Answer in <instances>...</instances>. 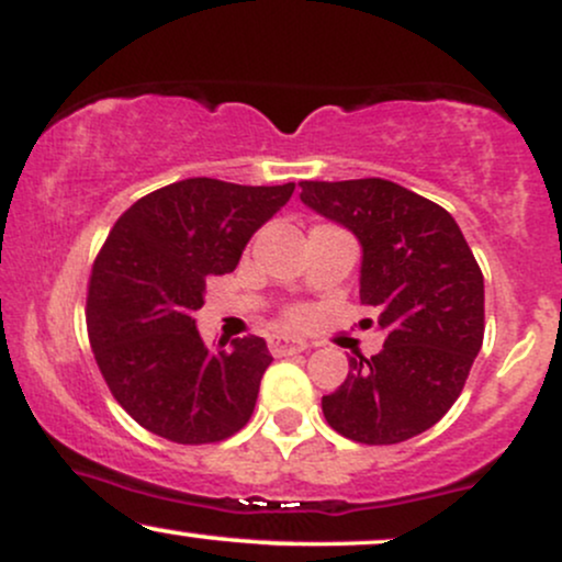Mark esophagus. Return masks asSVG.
I'll list each match as a JSON object with an SVG mask.
<instances>
[{"label": "esophagus", "mask_w": 562, "mask_h": 562, "mask_svg": "<svg viewBox=\"0 0 562 562\" xmlns=\"http://www.w3.org/2000/svg\"><path fill=\"white\" fill-rule=\"evenodd\" d=\"M308 346L303 340H295V337H288V335H277L269 340V350H272V356H295V353H303Z\"/></svg>", "instance_id": "esophagus-1"}]
</instances>
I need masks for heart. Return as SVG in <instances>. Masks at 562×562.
Returning <instances> with one entry per match:
<instances>
[{"label":"heart","instance_id":"1","mask_svg":"<svg viewBox=\"0 0 562 562\" xmlns=\"http://www.w3.org/2000/svg\"><path fill=\"white\" fill-rule=\"evenodd\" d=\"M293 319H295V322H299V319H301V314H293Z\"/></svg>","mask_w":562,"mask_h":562}]
</instances>
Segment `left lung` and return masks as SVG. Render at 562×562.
Returning <instances> with one entry per match:
<instances>
[{
	"mask_svg": "<svg viewBox=\"0 0 562 562\" xmlns=\"http://www.w3.org/2000/svg\"><path fill=\"white\" fill-rule=\"evenodd\" d=\"M301 201L356 235L358 293L384 333L380 353L348 358L346 382L322 397L324 418L363 445L422 435L458 401L484 340V277L461 227L380 178L306 180Z\"/></svg>",
	"mask_w": 562,
	"mask_h": 562,
	"instance_id": "left-lung-1",
	"label": "left lung"
}]
</instances>
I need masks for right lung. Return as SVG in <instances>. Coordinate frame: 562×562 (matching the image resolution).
Returning <instances> with one entry per match:
<instances>
[{"instance_id": "1", "label": "right lung", "mask_w": 562, "mask_h": 562, "mask_svg": "<svg viewBox=\"0 0 562 562\" xmlns=\"http://www.w3.org/2000/svg\"><path fill=\"white\" fill-rule=\"evenodd\" d=\"M295 182L188 178L144 195L114 222L88 288V337L114 401L180 445L220 442L254 414L272 363L261 337L206 346L195 327L206 280L233 272Z\"/></svg>"}]
</instances>
